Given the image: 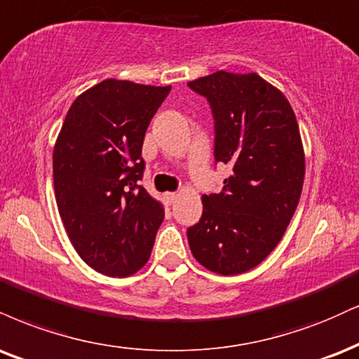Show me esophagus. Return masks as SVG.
Wrapping results in <instances>:
<instances>
[{"mask_svg":"<svg viewBox=\"0 0 359 359\" xmlns=\"http://www.w3.org/2000/svg\"><path fill=\"white\" fill-rule=\"evenodd\" d=\"M177 196H179V194H177V192H167V194H165V201H167V204H174L175 198H177Z\"/></svg>","mask_w":359,"mask_h":359,"instance_id":"34e87169","label":"esophagus"}]
</instances>
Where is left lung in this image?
Wrapping results in <instances>:
<instances>
[{"label": "left lung", "mask_w": 359, "mask_h": 359, "mask_svg": "<svg viewBox=\"0 0 359 359\" xmlns=\"http://www.w3.org/2000/svg\"><path fill=\"white\" fill-rule=\"evenodd\" d=\"M214 116V158L232 174L202 196V217L187 229L194 257L222 276L269 256L294 215L304 182V150L287 98L257 73L215 72L189 81Z\"/></svg>", "instance_id": "1"}]
</instances>
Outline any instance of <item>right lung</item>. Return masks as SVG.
<instances>
[{"label":"right lung","mask_w":359,"mask_h":359,"mask_svg":"<svg viewBox=\"0 0 359 359\" xmlns=\"http://www.w3.org/2000/svg\"><path fill=\"white\" fill-rule=\"evenodd\" d=\"M170 86L103 80L72 103L53 149L60 217L90 267L135 274L152 252L163 207L142 187V145Z\"/></svg>","instance_id":"add662e5"}]
</instances>
